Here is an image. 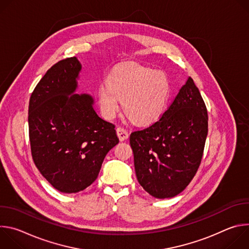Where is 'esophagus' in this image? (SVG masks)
Returning <instances> with one entry per match:
<instances>
[{
    "label": "esophagus",
    "mask_w": 249,
    "mask_h": 249,
    "mask_svg": "<svg viewBox=\"0 0 249 249\" xmlns=\"http://www.w3.org/2000/svg\"><path fill=\"white\" fill-rule=\"evenodd\" d=\"M116 131H117V135H118L120 141H124V140L128 139L129 134H128V131H127L125 128H123V127H118V128L116 129Z\"/></svg>",
    "instance_id": "1"
}]
</instances>
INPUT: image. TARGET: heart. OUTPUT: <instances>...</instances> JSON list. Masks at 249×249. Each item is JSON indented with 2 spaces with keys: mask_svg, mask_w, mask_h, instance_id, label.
I'll return each mask as SVG.
<instances>
[{
  "mask_svg": "<svg viewBox=\"0 0 249 249\" xmlns=\"http://www.w3.org/2000/svg\"><path fill=\"white\" fill-rule=\"evenodd\" d=\"M169 93L170 83L163 72L135 63L114 69L107 83L97 89L100 109L106 118H113L123 101L126 114L139 124L157 120L165 108Z\"/></svg>",
  "mask_w": 249,
  "mask_h": 249,
  "instance_id": "1",
  "label": "heart"
}]
</instances>
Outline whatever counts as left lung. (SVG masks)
I'll return each instance as SVG.
<instances>
[{"instance_id": "left-lung-1", "label": "left lung", "mask_w": 249, "mask_h": 249, "mask_svg": "<svg viewBox=\"0 0 249 249\" xmlns=\"http://www.w3.org/2000/svg\"><path fill=\"white\" fill-rule=\"evenodd\" d=\"M207 134L206 105L188 77L160 120L130 136L141 186L158 199L181 193L200 165Z\"/></svg>"}]
</instances>
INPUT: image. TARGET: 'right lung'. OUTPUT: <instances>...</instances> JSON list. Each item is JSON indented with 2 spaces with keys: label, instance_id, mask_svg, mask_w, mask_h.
Returning a JSON list of instances; mask_svg holds the SVG:
<instances>
[{
  "label": "right lung",
  "instance_id": "1",
  "mask_svg": "<svg viewBox=\"0 0 249 249\" xmlns=\"http://www.w3.org/2000/svg\"><path fill=\"white\" fill-rule=\"evenodd\" d=\"M77 57L52 66L35 87L28 106L33 161L57 190L77 193L96 178L107 153L119 143L115 126L98 116L94 98L76 93Z\"/></svg>",
  "mask_w": 249,
  "mask_h": 249
}]
</instances>
